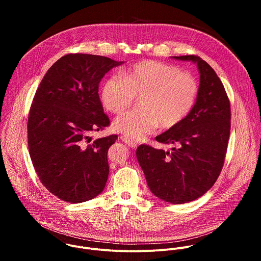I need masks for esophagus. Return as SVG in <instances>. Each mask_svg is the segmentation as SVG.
Here are the masks:
<instances>
[{
    "label": "esophagus",
    "instance_id": "1",
    "mask_svg": "<svg viewBox=\"0 0 261 261\" xmlns=\"http://www.w3.org/2000/svg\"><path fill=\"white\" fill-rule=\"evenodd\" d=\"M121 139H122L126 144H128L129 146H131V147H136V146H137V142H136V141L131 140L130 138H128V137H126V136H123Z\"/></svg>",
    "mask_w": 261,
    "mask_h": 261
}]
</instances>
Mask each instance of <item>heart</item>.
Segmentation results:
<instances>
[{
  "instance_id": "b5f03b06",
  "label": "heart",
  "mask_w": 261,
  "mask_h": 261,
  "mask_svg": "<svg viewBox=\"0 0 261 261\" xmlns=\"http://www.w3.org/2000/svg\"><path fill=\"white\" fill-rule=\"evenodd\" d=\"M120 75L103 83L100 100L105 109L119 114L134 97H140V110L127 111L113 123L116 132L133 140L152 133L158 124L164 129L178 125L189 116L198 97V85L191 74L166 63L142 61L123 69Z\"/></svg>"
}]
</instances>
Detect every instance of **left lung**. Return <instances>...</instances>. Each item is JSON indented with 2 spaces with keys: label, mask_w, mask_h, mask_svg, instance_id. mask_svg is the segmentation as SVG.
Returning a JSON list of instances; mask_svg holds the SVG:
<instances>
[{
  "label": "left lung",
  "mask_w": 261,
  "mask_h": 261,
  "mask_svg": "<svg viewBox=\"0 0 261 261\" xmlns=\"http://www.w3.org/2000/svg\"><path fill=\"white\" fill-rule=\"evenodd\" d=\"M171 58L196 64V103L182 122L156 136L159 142L173 144L170 151L140 144L136 157L151 192L181 204L205 194L217 180L227 151L231 113L224 86L205 61L196 56Z\"/></svg>",
  "instance_id": "8db88e82"
}]
</instances>
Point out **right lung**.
<instances>
[{"label": "right lung", "instance_id": "add662e5", "mask_svg": "<svg viewBox=\"0 0 261 261\" xmlns=\"http://www.w3.org/2000/svg\"><path fill=\"white\" fill-rule=\"evenodd\" d=\"M124 62L95 55H66L46 72L28 121L31 160L44 187L60 199L81 203L104 190L107 152L117 135L90 134L109 125L98 88L105 74Z\"/></svg>", "mask_w": 261, "mask_h": 261}]
</instances>
